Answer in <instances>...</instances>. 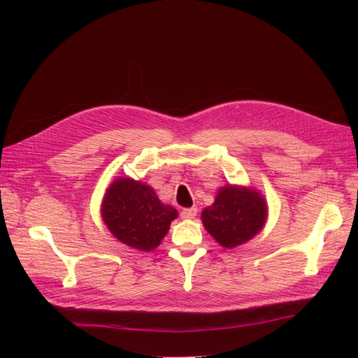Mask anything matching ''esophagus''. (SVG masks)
Returning <instances> with one entry per match:
<instances>
[{"instance_id": "34e87169", "label": "esophagus", "mask_w": 358, "mask_h": 358, "mask_svg": "<svg viewBox=\"0 0 358 358\" xmlns=\"http://www.w3.org/2000/svg\"><path fill=\"white\" fill-rule=\"evenodd\" d=\"M196 215H197V208L182 209V212H180V216L183 220H192V218H196Z\"/></svg>"}]
</instances>
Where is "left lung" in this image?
I'll return each mask as SVG.
<instances>
[{"instance_id":"obj_1","label":"left lung","mask_w":358,"mask_h":358,"mask_svg":"<svg viewBox=\"0 0 358 358\" xmlns=\"http://www.w3.org/2000/svg\"><path fill=\"white\" fill-rule=\"evenodd\" d=\"M267 216L266 201L252 189L225 187L216 200L201 212L206 230L224 248L248 242L263 229Z\"/></svg>"}]
</instances>
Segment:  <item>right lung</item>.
Wrapping results in <instances>:
<instances>
[{
    "mask_svg": "<svg viewBox=\"0 0 358 358\" xmlns=\"http://www.w3.org/2000/svg\"><path fill=\"white\" fill-rule=\"evenodd\" d=\"M101 215L117 241L140 251H152L167 234L178 210L162 204L145 183L122 178L107 189Z\"/></svg>",
    "mask_w": 358,
    "mask_h": 358,
    "instance_id": "1",
    "label": "right lung"
}]
</instances>
